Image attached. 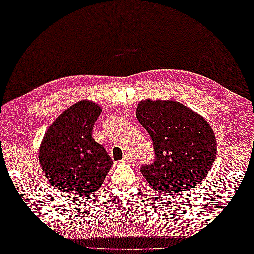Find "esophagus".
Segmentation results:
<instances>
[{
  "instance_id": "1",
  "label": "esophagus",
  "mask_w": 254,
  "mask_h": 254,
  "mask_svg": "<svg viewBox=\"0 0 254 254\" xmlns=\"http://www.w3.org/2000/svg\"><path fill=\"white\" fill-rule=\"evenodd\" d=\"M123 159L127 163H133L134 160H136V158H134V156L132 155V153H127V155L124 156Z\"/></svg>"
}]
</instances>
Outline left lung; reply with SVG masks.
Listing matches in <instances>:
<instances>
[{"label": "left lung", "instance_id": "obj_1", "mask_svg": "<svg viewBox=\"0 0 254 254\" xmlns=\"http://www.w3.org/2000/svg\"><path fill=\"white\" fill-rule=\"evenodd\" d=\"M137 120L150 134L155 160L140 172L160 194L178 193L199 184L212 168L217 143L200 115L175 101L138 104Z\"/></svg>", "mask_w": 254, "mask_h": 254}]
</instances>
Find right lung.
I'll return each mask as SVG.
<instances>
[{
    "label": "right lung",
    "mask_w": 254,
    "mask_h": 254,
    "mask_svg": "<svg viewBox=\"0 0 254 254\" xmlns=\"http://www.w3.org/2000/svg\"><path fill=\"white\" fill-rule=\"evenodd\" d=\"M99 105L81 101L61 114L42 140L41 168L51 185L71 197L101 188L112 165L103 145L92 138Z\"/></svg>",
    "instance_id": "right-lung-1"
}]
</instances>
